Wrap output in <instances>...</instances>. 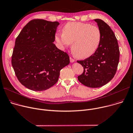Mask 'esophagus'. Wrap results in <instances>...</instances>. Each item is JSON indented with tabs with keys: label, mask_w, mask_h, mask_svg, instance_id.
<instances>
[{
	"label": "esophagus",
	"mask_w": 133,
	"mask_h": 133,
	"mask_svg": "<svg viewBox=\"0 0 133 133\" xmlns=\"http://www.w3.org/2000/svg\"><path fill=\"white\" fill-rule=\"evenodd\" d=\"M70 61L71 63H73V62H75V59H73L72 58H71V57H70Z\"/></svg>",
	"instance_id": "obj_1"
}]
</instances>
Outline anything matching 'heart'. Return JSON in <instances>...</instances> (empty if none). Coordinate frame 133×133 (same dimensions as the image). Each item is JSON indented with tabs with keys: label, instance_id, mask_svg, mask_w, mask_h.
Here are the masks:
<instances>
[{
	"label": "heart",
	"instance_id": "b5f03b06",
	"mask_svg": "<svg viewBox=\"0 0 133 133\" xmlns=\"http://www.w3.org/2000/svg\"><path fill=\"white\" fill-rule=\"evenodd\" d=\"M63 33H57L55 38L62 48L72 43L71 50L76 57L86 58L98 49L102 38L100 28L89 23L70 22L63 28Z\"/></svg>",
	"mask_w": 133,
	"mask_h": 133
}]
</instances>
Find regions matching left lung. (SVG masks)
<instances>
[{
  "label": "left lung",
  "instance_id": "obj_1",
  "mask_svg": "<svg viewBox=\"0 0 133 133\" xmlns=\"http://www.w3.org/2000/svg\"><path fill=\"white\" fill-rule=\"evenodd\" d=\"M94 20L101 31V41L92 55L77 61L84 68L78 79L87 87L99 88L114 77L119 62V50L117 39L110 26L101 19Z\"/></svg>",
  "mask_w": 133,
  "mask_h": 133
}]
</instances>
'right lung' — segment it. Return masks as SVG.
Listing matches in <instances>:
<instances>
[{
    "mask_svg": "<svg viewBox=\"0 0 133 133\" xmlns=\"http://www.w3.org/2000/svg\"><path fill=\"white\" fill-rule=\"evenodd\" d=\"M59 24L33 19L16 39L12 66L20 82L31 90L49 89L57 82L60 70L70 63L68 55L53 43Z\"/></svg>",
    "mask_w": 133,
    "mask_h": 133,
    "instance_id": "add662e5",
    "label": "right lung"
}]
</instances>
